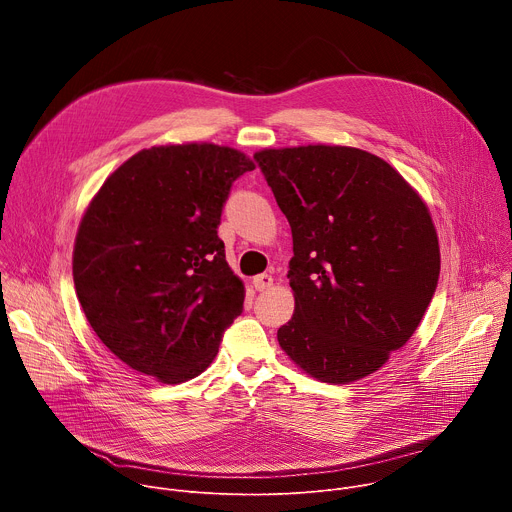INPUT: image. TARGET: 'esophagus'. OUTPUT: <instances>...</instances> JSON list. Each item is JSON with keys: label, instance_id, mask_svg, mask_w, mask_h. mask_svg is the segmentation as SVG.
<instances>
[{"label": "esophagus", "instance_id": "1", "mask_svg": "<svg viewBox=\"0 0 512 512\" xmlns=\"http://www.w3.org/2000/svg\"><path fill=\"white\" fill-rule=\"evenodd\" d=\"M273 285V277L269 275V273H261V275H257L255 279H253V287L257 289V291H265V289H269Z\"/></svg>", "mask_w": 512, "mask_h": 512}]
</instances>
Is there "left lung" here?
I'll list each match as a JSON object with an SVG mask.
<instances>
[{
	"label": "left lung",
	"instance_id": "obj_1",
	"mask_svg": "<svg viewBox=\"0 0 512 512\" xmlns=\"http://www.w3.org/2000/svg\"><path fill=\"white\" fill-rule=\"evenodd\" d=\"M255 160L294 237L296 308L277 330L281 350L322 383L373 375L413 336L440 277L425 200L350 145L265 148Z\"/></svg>",
	"mask_w": 512,
	"mask_h": 512
}]
</instances>
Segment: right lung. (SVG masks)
<instances>
[{
	"instance_id": "add662e5",
	"label": "right lung",
	"mask_w": 512,
	"mask_h": 512,
	"mask_svg": "<svg viewBox=\"0 0 512 512\" xmlns=\"http://www.w3.org/2000/svg\"><path fill=\"white\" fill-rule=\"evenodd\" d=\"M255 170L208 141L141 150L89 202L72 249L81 308L127 367L178 385L208 369L245 283L218 239L231 184Z\"/></svg>"
}]
</instances>
